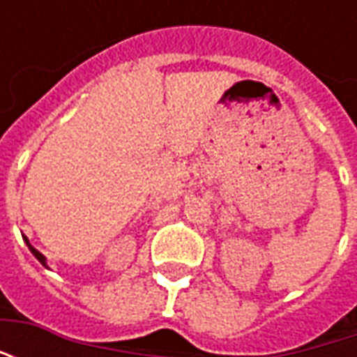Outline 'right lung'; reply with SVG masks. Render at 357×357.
Segmentation results:
<instances>
[{"instance_id": "add662e5", "label": "right lung", "mask_w": 357, "mask_h": 357, "mask_svg": "<svg viewBox=\"0 0 357 357\" xmlns=\"http://www.w3.org/2000/svg\"><path fill=\"white\" fill-rule=\"evenodd\" d=\"M24 243H26V245H28V248H30V252H32V255H34L36 258H38V260H40V262H42L43 266H45V268H47V262H45V256H43L42 252H38V250H36V248L32 247V245H30V241H28L26 237H24Z\"/></svg>"}]
</instances>
